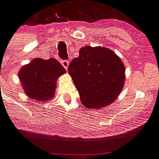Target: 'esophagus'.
<instances>
[{"label":"esophagus","instance_id":"obj_1","mask_svg":"<svg viewBox=\"0 0 159 159\" xmlns=\"http://www.w3.org/2000/svg\"><path fill=\"white\" fill-rule=\"evenodd\" d=\"M61 65L65 67V69H67L68 66H69V61H61Z\"/></svg>","mask_w":159,"mask_h":159}]
</instances>
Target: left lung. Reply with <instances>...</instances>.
I'll use <instances>...</instances> for the list:
<instances>
[{
    "instance_id": "obj_1",
    "label": "left lung",
    "mask_w": 159,
    "mask_h": 159,
    "mask_svg": "<svg viewBox=\"0 0 159 159\" xmlns=\"http://www.w3.org/2000/svg\"><path fill=\"white\" fill-rule=\"evenodd\" d=\"M125 71L121 59L102 46L81 48L79 56L68 67L82 103L95 109L108 106L119 97L125 85Z\"/></svg>"
}]
</instances>
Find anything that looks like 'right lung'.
I'll list each match as a JSON object with an SVG mask.
<instances>
[{
	"label": "right lung",
	"mask_w": 159,
	"mask_h": 159,
	"mask_svg": "<svg viewBox=\"0 0 159 159\" xmlns=\"http://www.w3.org/2000/svg\"><path fill=\"white\" fill-rule=\"evenodd\" d=\"M66 72V69L56 59L35 58L20 69L18 78L29 98L45 103L54 98L56 81Z\"/></svg>",
	"instance_id": "add662e5"
}]
</instances>
